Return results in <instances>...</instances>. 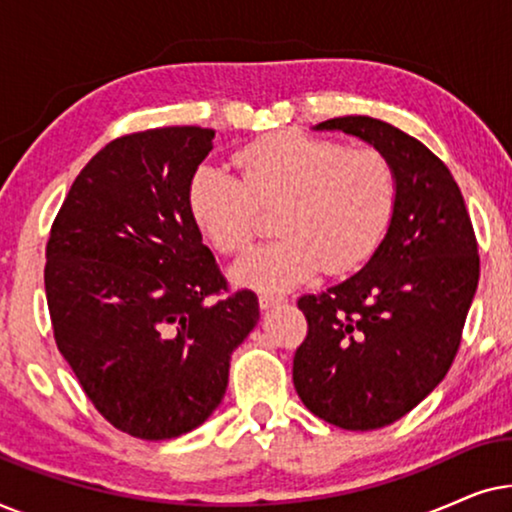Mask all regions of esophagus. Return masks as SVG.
<instances>
[{"instance_id":"esophagus-1","label":"esophagus","mask_w":512,"mask_h":512,"mask_svg":"<svg viewBox=\"0 0 512 512\" xmlns=\"http://www.w3.org/2000/svg\"><path fill=\"white\" fill-rule=\"evenodd\" d=\"M284 303L282 296H277V293H270V291H263L261 296H258V305H261V310H268L272 305H279Z\"/></svg>"}]
</instances>
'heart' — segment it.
Here are the masks:
<instances>
[{"mask_svg": "<svg viewBox=\"0 0 512 512\" xmlns=\"http://www.w3.org/2000/svg\"><path fill=\"white\" fill-rule=\"evenodd\" d=\"M242 179L200 165L188 181V209L226 256L254 247L261 209H279L282 240L235 265L233 277L261 291H286L324 268L359 270L375 254L394 219L396 172L377 149H349L328 137L279 130L235 153Z\"/></svg>", "mask_w": 512, "mask_h": 512, "instance_id": "1", "label": "heart"}]
</instances>
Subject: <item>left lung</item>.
<instances>
[{
  "label": "left lung",
  "instance_id": "1",
  "mask_svg": "<svg viewBox=\"0 0 512 512\" xmlns=\"http://www.w3.org/2000/svg\"><path fill=\"white\" fill-rule=\"evenodd\" d=\"M317 128L384 153L398 198L363 270L298 298L307 335L293 356V387L324 422L373 431L408 415L450 370L478 289V240L457 181L419 139L370 116Z\"/></svg>",
  "mask_w": 512,
  "mask_h": 512
}]
</instances>
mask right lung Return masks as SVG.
<instances>
[{
    "instance_id": "add662e5",
    "label": "right lung",
    "mask_w": 512,
    "mask_h": 512,
    "mask_svg": "<svg viewBox=\"0 0 512 512\" xmlns=\"http://www.w3.org/2000/svg\"><path fill=\"white\" fill-rule=\"evenodd\" d=\"M214 130L116 137L74 179L46 244L53 338L118 431H193L228 387L230 354L256 326L254 291H230L188 209Z\"/></svg>"
}]
</instances>
